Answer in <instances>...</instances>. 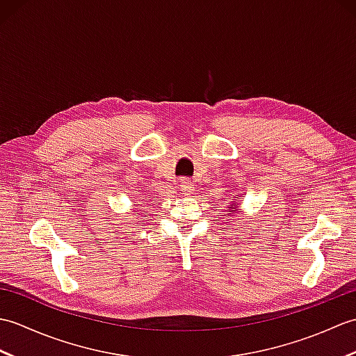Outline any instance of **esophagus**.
<instances>
[{
	"mask_svg": "<svg viewBox=\"0 0 356 356\" xmlns=\"http://www.w3.org/2000/svg\"><path fill=\"white\" fill-rule=\"evenodd\" d=\"M179 190H180V193L185 194V195H190V194H193V193L195 191V190H194V185H193V182H191L190 179H186V177L180 179Z\"/></svg>",
	"mask_w": 356,
	"mask_h": 356,
	"instance_id": "esophagus-1",
	"label": "esophagus"
}]
</instances>
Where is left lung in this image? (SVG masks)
<instances>
[{
  "label": "left lung",
  "mask_w": 356,
  "mask_h": 356,
  "mask_svg": "<svg viewBox=\"0 0 356 356\" xmlns=\"http://www.w3.org/2000/svg\"><path fill=\"white\" fill-rule=\"evenodd\" d=\"M228 213L234 214V213H236V208H234V207H231V205H229V211H228Z\"/></svg>",
  "instance_id": "obj_1"
}]
</instances>
